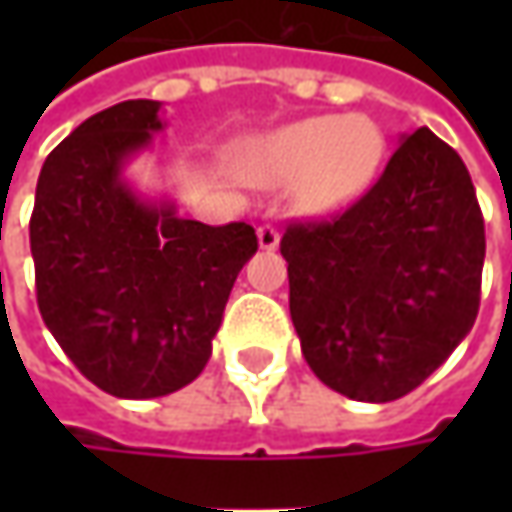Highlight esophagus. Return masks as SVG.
<instances>
[{"label":"esophagus","instance_id":"1","mask_svg":"<svg viewBox=\"0 0 512 512\" xmlns=\"http://www.w3.org/2000/svg\"><path fill=\"white\" fill-rule=\"evenodd\" d=\"M256 236H259V247L262 250H276L279 247V230L273 225H262L256 230Z\"/></svg>","mask_w":512,"mask_h":512}]
</instances>
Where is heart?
Returning a JSON list of instances; mask_svg holds the SVG:
<instances>
[{"label": "heart", "instance_id": "b5f03b06", "mask_svg": "<svg viewBox=\"0 0 512 512\" xmlns=\"http://www.w3.org/2000/svg\"><path fill=\"white\" fill-rule=\"evenodd\" d=\"M382 130L367 116H310L256 139L239 159L250 185L296 182L299 205L316 213L359 199L382 165Z\"/></svg>", "mask_w": 512, "mask_h": 512}]
</instances>
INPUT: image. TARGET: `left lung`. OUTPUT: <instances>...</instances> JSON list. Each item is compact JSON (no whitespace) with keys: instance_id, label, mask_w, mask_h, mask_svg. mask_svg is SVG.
<instances>
[{"instance_id":"8db88e82","label":"left lung","mask_w":512,"mask_h":512,"mask_svg":"<svg viewBox=\"0 0 512 512\" xmlns=\"http://www.w3.org/2000/svg\"><path fill=\"white\" fill-rule=\"evenodd\" d=\"M282 256L310 370L356 402L402 399L479 313L484 219L462 156L433 130L402 136L359 202L287 227Z\"/></svg>"}]
</instances>
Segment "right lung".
<instances>
[{
    "mask_svg": "<svg viewBox=\"0 0 512 512\" xmlns=\"http://www.w3.org/2000/svg\"><path fill=\"white\" fill-rule=\"evenodd\" d=\"M159 110L128 99L85 119L45 159L30 216L39 313L82 376L119 399L168 396L205 370L259 247L245 222L182 219L130 187L128 162L165 128Z\"/></svg>",
    "mask_w": 512,
    "mask_h": 512,
    "instance_id": "obj_1",
    "label": "right lung"
}]
</instances>
